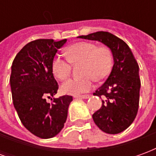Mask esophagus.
Instances as JSON below:
<instances>
[{
  "mask_svg": "<svg viewBox=\"0 0 156 156\" xmlns=\"http://www.w3.org/2000/svg\"><path fill=\"white\" fill-rule=\"evenodd\" d=\"M90 97L89 95H77V96H74L75 98H83V99H87Z\"/></svg>",
  "mask_w": 156,
  "mask_h": 156,
  "instance_id": "1",
  "label": "esophagus"
}]
</instances>
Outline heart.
<instances>
[{
  "label": "heart",
  "mask_w": 156,
  "mask_h": 156,
  "mask_svg": "<svg viewBox=\"0 0 156 156\" xmlns=\"http://www.w3.org/2000/svg\"><path fill=\"white\" fill-rule=\"evenodd\" d=\"M67 58L60 55L52 61L51 70L56 78L64 80L70 73L72 63L82 62L81 78H73L64 82L61 86L65 94L77 95L90 90L94 78L97 81L105 79L110 73L113 65L111 50L105 46L98 47L94 42L78 41L69 46L66 50Z\"/></svg>",
  "instance_id": "b5f03b06"
}]
</instances>
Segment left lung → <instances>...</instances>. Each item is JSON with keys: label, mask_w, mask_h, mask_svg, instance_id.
I'll use <instances>...</instances> for the list:
<instances>
[{"label": "left lung", "mask_w": 156, "mask_h": 156, "mask_svg": "<svg viewBox=\"0 0 156 156\" xmlns=\"http://www.w3.org/2000/svg\"><path fill=\"white\" fill-rule=\"evenodd\" d=\"M78 37L100 41L111 50L114 66L105 83L94 93L105 100L93 119L102 131L119 134L133 123L137 115L140 89L137 61L129 47L110 32H97Z\"/></svg>", "instance_id": "left-lung-1"}]
</instances>
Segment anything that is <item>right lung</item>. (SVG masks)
Returning <instances> with one entry per match:
<instances>
[{
    "mask_svg": "<svg viewBox=\"0 0 156 156\" xmlns=\"http://www.w3.org/2000/svg\"><path fill=\"white\" fill-rule=\"evenodd\" d=\"M67 39H37L23 47L16 54L10 78L12 100L20 120L32 134L41 139L56 136L64 126L73 97L63 95L46 98L57 94L58 84L51 64Z\"/></svg>",
    "mask_w": 156,
    "mask_h": 156,
    "instance_id": "right-lung-1",
    "label": "right lung"
}]
</instances>
